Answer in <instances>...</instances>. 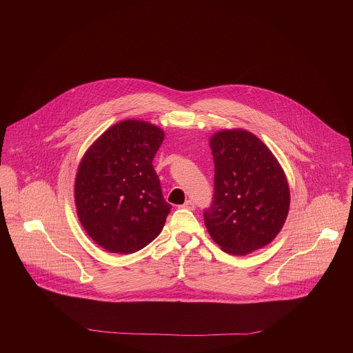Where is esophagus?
Masks as SVG:
<instances>
[{
  "mask_svg": "<svg viewBox=\"0 0 353 353\" xmlns=\"http://www.w3.org/2000/svg\"><path fill=\"white\" fill-rule=\"evenodd\" d=\"M181 208H184V210H190V211H192L194 208H195V204L192 203V201L191 199H187L185 201V203L181 205Z\"/></svg>",
  "mask_w": 353,
  "mask_h": 353,
  "instance_id": "34e87169",
  "label": "esophagus"
}]
</instances>
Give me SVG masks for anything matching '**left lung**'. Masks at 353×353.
Returning <instances> with one entry per match:
<instances>
[{
  "instance_id": "8db88e82",
  "label": "left lung",
  "mask_w": 353,
  "mask_h": 353,
  "mask_svg": "<svg viewBox=\"0 0 353 353\" xmlns=\"http://www.w3.org/2000/svg\"><path fill=\"white\" fill-rule=\"evenodd\" d=\"M210 146L214 198L204 222L225 253L245 256L281 232L290 203L288 180L267 145L245 130L219 131Z\"/></svg>"
}]
</instances>
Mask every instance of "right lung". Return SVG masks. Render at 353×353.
I'll use <instances>...</instances> for the list:
<instances>
[{"label": "right lung", "instance_id": "add662e5", "mask_svg": "<svg viewBox=\"0 0 353 353\" xmlns=\"http://www.w3.org/2000/svg\"><path fill=\"white\" fill-rule=\"evenodd\" d=\"M163 138L154 124L125 120L100 135L78 166V218L90 239L112 253H135L163 229L172 205L152 165Z\"/></svg>", "mask_w": 353, "mask_h": 353}]
</instances>
